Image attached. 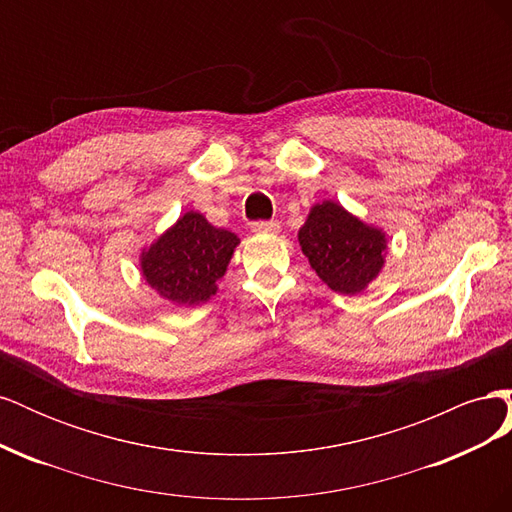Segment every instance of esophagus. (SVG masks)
Masks as SVG:
<instances>
[{"mask_svg": "<svg viewBox=\"0 0 512 512\" xmlns=\"http://www.w3.org/2000/svg\"><path fill=\"white\" fill-rule=\"evenodd\" d=\"M254 232H262V235H275V232H280V224L277 222H254L252 224Z\"/></svg>", "mask_w": 512, "mask_h": 512, "instance_id": "1", "label": "esophagus"}]
</instances>
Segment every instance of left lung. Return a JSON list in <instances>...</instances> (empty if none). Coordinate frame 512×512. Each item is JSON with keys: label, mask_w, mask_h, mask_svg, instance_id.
Returning a JSON list of instances; mask_svg holds the SVG:
<instances>
[{"label": "left lung", "mask_w": 512, "mask_h": 512, "mask_svg": "<svg viewBox=\"0 0 512 512\" xmlns=\"http://www.w3.org/2000/svg\"><path fill=\"white\" fill-rule=\"evenodd\" d=\"M299 243L320 280L342 294L363 292L384 267V232L333 200L312 207L299 230Z\"/></svg>", "instance_id": "8db88e82"}]
</instances>
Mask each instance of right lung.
<instances>
[{
	"instance_id": "right-lung-1",
	"label": "right lung",
	"mask_w": 512,
	"mask_h": 512,
	"mask_svg": "<svg viewBox=\"0 0 512 512\" xmlns=\"http://www.w3.org/2000/svg\"><path fill=\"white\" fill-rule=\"evenodd\" d=\"M237 245L235 232L215 228L203 213L188 211L141 254V271L160 297L177 305H200L218 292Z\"/></svg>"
}]
</instances>
